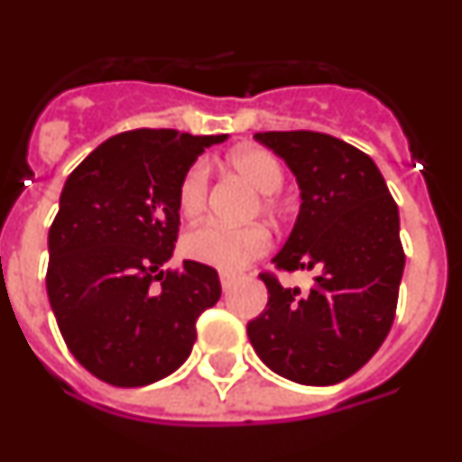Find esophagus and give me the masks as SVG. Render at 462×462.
I'll return each instance as SVG.
<instances>
[{
    "label": "esophagus",
    "instance_id": "esophagus-1",
    "mask_svg": "<svg viewBox=\"0 0 462 462\" xmlns=\"http://www.w3.org/2000/svg\"><path fill=\"white\" fill-rule=\"evenodd\" d=\"M219 280H222V289H224V291H226V289L234 287L236 280H238V275H236V273L222 271V273H219Z\"/></svg>",
    "mask_w": 462,
    "mask_h": 462
}]
</instances>
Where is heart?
<instances>
[{"instance_id":"obj_1","label":"heart","mask_w":462,"mask_h":462,"mask_svg":"<svg viewBox=\"0 0 462 462\" xmlns=\"http://www.w3.org/2000/svg\"><path fill=\"white\" fill-rule=\"evenodd\" d=\"M228 166L240 173L261 194H275L284 182V169L280 159L263 148H240L228 154ZM210 169L206 162H196L182 175L178 187V206L187 219L199 217L206 210ZM263 206L273 208V199L266 196ZM271 238L261 226H226L219 222H206L191 228L182 240V250L189 259L236 273L250 261L266 254Z\"/></svg>"}]
</instances>
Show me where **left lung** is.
<instances>
[{"label":"left lung","instance_id":"8db88e82","mask_svg":"<svg viewBox=\"0 0 462 462\" xmlns=\"http://www.w3.org/2000/svg\"><path fill=\"white\" fill-rule=\"evenodd\" d=\"M287 162L300 210L280 271H314L310 291L263 273L268 305L247 324L256 356L305 386L352 377L389 336L405 252L398 206L377 164L349 143L319 132L254 134Z\"/></svg>","mask_w":462,"mask_h":462}]
</instances>
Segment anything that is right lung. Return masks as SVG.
<instances>
[{
  "instance_id": "add662e5",
  "label": "right lung",
  "mask_w": 462,
  "mask_h": 462,
  "mask_svg": "<svg viewBox=\"0 0 462 462\" xmlns=\"http://www.w3.org/2000/svg\"><path fill=\"white\" fill-rule=\"evenodd\" d=\"M226 141L136 129L104 141L64 182L48 231V300L69 352L113 386H148L180 368L196 319L222 296L217 271L173 256L178 187L203 150Z\"/></svg>"
}]
</instances>
